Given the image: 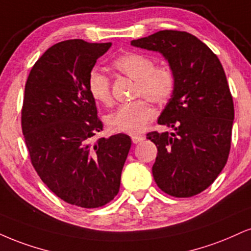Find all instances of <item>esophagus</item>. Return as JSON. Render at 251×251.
Wrapping results in <instances>:
<instances>
[{"instance_id": "34e87169", "label": "esophagus", "mask_w": 251, "mask_h": 251, "mask_svg": "<svg viewBox=\"0 0 251 251\" xmlns=\"http://www.w3.org/2000/svg\"><path fill=\"white\" fill-rule=\"evenodd\" d=\"M144 140H145L144 135H132V141H133V144L141 143V141Z\"/></svg>"}]
</instances>
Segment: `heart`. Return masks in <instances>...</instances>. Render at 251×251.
Instances as JSON below:
<instances>
[{
    "mask_svg": "<svg viewBox=\"0 0 251 251\" xmlns=\"http://www.w3.org/2000/svg\"><path fill=\"white\" fill-rule=\"evenodd\" d=\"M113 68L135 80V97L162 104L174 93L176 80L174 71L167 65H155L154 59L140 52L124 53L113 62ZM87 89L96 101L102 105L112 102L110 79L93 69L87 76ZM154 111L145 99L123 104L106 118L108 128L119 133L137 134L153 119Z\"/></svg>",
    "mask_w": 251,
    "mask_h": 251,
    "instance_id": "heart-1",
    "label": "heart"
}]
</instances>
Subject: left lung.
I'll use <instances>...</instances> for the list:
<instances>
[{"label":"left lung","mask_w":251,"mask_h":251,"mask_svg":"<svg viewBox=\"0 0 251 251\" xmlns=\"http://www.w3.org/2000/svg\"><path fill=\"white\" fill-rule=\"evenodd\" d=\"M131 45L160 52L174 71V93L158 124L174 132H151L158 149L153 177L162 192L191 198L208 188L227 164L234 102L219 58L185 31L162 30Z\"/></svg>","instance_id":"1"}]
</instances>
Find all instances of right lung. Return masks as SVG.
<instances>
[{
	"instance_id": "right-lung-1",
	"label": "right lung",
	"mask_w": 251,
	"mask_h": 251,
	"mask_svg": "<svg viewBox=\"0 0 251 251\" xmlns=\"http://www.w3.org/2000/svg\"><path fill=\"white\" fill-rule=\"evenodd\" d=\"M111 45L83 39L52 45L32 66L24 89L22 131L31 164L51 192L81 208L113 200L132 144L123 133L91 143L102 123L87 76Z\"/></svg>"
}]
</instances>
